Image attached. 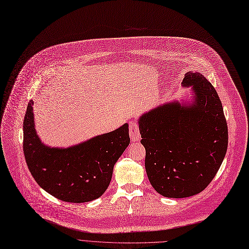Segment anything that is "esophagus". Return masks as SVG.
<instances>
[{
    "label": "esophagus",
    "mask_w": 249,
    "mask_h": 249,
    "mask_svg": "<svg viewBox=\"0 0 249 249\" xmlns=\"http://www.w3.org/2000/svg\"><path fill=\"white\" fill-rule=\"evenodd\" d=\"M129 137L132 142H139L141 140L140 128L135 121L129 122Z\"/></svg>",
    "instance_id": "34e87169"
}]
</instances>
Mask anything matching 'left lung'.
<instances>
[{
	"mask_svg": "<svg viewBox=\"0 0 249 249\" xmlns=\"http://www.w3.org/2000/svg\"><path fill=\"white\" fill-rule=\"evenodd\" d=\"M181 85L190 89V101L164 103L138 120L149 182L169 198L201 193L218 171L228 143L227 124L213 86L194 71L184 74Z\"/></svg>",
	"mask_w": 249,
	"mask_h": 249,
	"instance_id": "8db88e82",
	"label": "left lung"
}]
</instances>
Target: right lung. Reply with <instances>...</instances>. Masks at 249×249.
Masks as SVG:
<instances>
[{"instance_id": "add662e5", "label": "right lung", "mask_w": 249, "mask_h": 249, "mask_svg": "<svg viewBox=\"0 0 249 249\" xmlns=\"http://www.w3.org/2000/svg\"><path fill=\"white\" fill-rule=\"evenodd\" d=\"M34 102L24 120V154L31 175L48 194L66 202L99 198L109 185L113 166L129 144L128 124L69 147L45 144L35 128Z\"/></svg>"}]
</instances>
